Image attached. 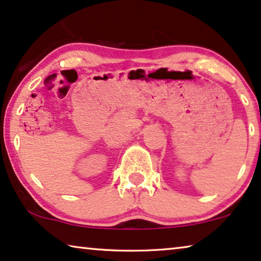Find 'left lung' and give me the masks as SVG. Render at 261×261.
I'll return each instance as SVG.
<instances>
[{
  "label": "left lung",
  "instance_id": "8db88e82",
  "mask_svg": "<svg viewBox=\"0 0 261 261\" xmlns=\"http://www.w3.org/2000/svg\"><path fill=\"white\" fill-rule=\"evenodd\" d=\"M260 141H261V139H260Z\"/></svg>",
  "mask_w": 261,
  "mask_h": 261
}]
</instances>
